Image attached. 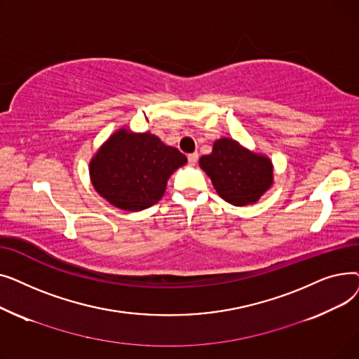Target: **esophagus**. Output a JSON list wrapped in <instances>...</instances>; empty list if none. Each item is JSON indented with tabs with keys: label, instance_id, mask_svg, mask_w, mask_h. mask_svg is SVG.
Segmentation results:
<instances>
[{
	"label": "esophagus",
	"instance_id": "34e87169",
	"mask_svg": "<svg viewBox=\"0 0 359 359\" xmlns=\"http://www.w3.org/2000/svg\"><path fill=\"white\" fill-rule=\"evenodd\" d=\"M198 158H199L198 153H192V154L187 156V161H189V164H192V165H195L198 163Z\"/></svg>",
	"mask_w": 359,
	"mask_h": 359
}]
</instances>
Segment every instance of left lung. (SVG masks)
<instances>
[{"instance_id":"left-lung-1","label":"left lung","mask_w":359,"mask_h":359,"mask_svg":"<svg viewBox=\"0 0 359 359\" xmlns=\"http://www.w3.org/2000/svg\"><path fill=\"white\" fill-rule=\"evenodd\" d=\"M199 165L211 177L217 194L236 206L256 202L273 180L269 158L250 153L230 138L215 141L212 153L202 156Z\"/></svg>"}]
</instances>
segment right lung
Wrapping results in <instances>:
<instances>
[{"label": "right lung", "instance_id": "right-lung-1", "mask_svg": "<svg viewBox=\"0 0 359 359\" xmlns=\"http://www.w3.org/2000/svg\"><path fill=\"white\" fill-rule=\"evenodd\" d=\"M186 156L156 135L121 129L90 163L94 189L125 211H141L164 195L167 179L186 164Z\"/></svg>", "mask_w": 359, "mask_h": 359}]
</instances>
